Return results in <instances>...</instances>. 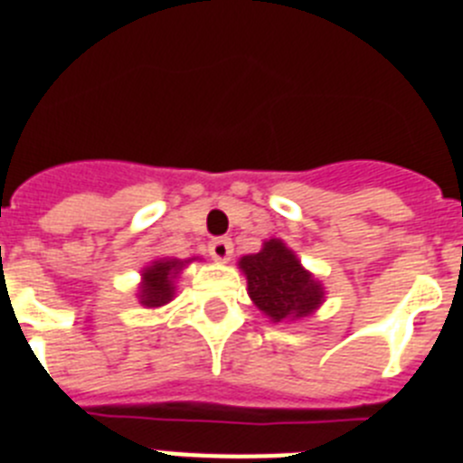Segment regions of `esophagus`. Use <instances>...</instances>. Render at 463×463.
I'll list each match as a JSON object with an SVG mask.
<instances>
[{
	"instance_id": "obj_1",
	"label": "esophagus",
	"mask_w": 463,
	"mask_h": 463,
	"mask_svg": "<svg viewBox=\"0 0 463 463\" xmlns=\"http://www.w3.org/2000/svg\"><path fill=\"white\" fill-rule=\"evenodd\" d=\"M208 252H211L213 260L224 264V261H229L232 252H234V243H232V239H215L208 245Z\"/></svg>"
}]
</instances>
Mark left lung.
<instances>
[{"label":"left lung","instance_id":"left-lung-1","mask_svg":"<svg viewBox=\"0 0 463 463\" xmlns=\"http://www.w3.org/2000/svg\"><path fill=\"white\" fill-rule=\"evenodd\" d=\"M239 269L248 280L250 301L273 325L306 320L325 304L322 280L301 264L282 239L264 241L260 252L241 257Z\"/></svg>","mask_w":463,"mask_h":463}]
</instances>
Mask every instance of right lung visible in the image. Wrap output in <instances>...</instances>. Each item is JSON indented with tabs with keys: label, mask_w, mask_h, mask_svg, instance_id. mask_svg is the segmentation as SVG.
Listing matches in <instances>:
<instances>
[{
	"label": "right lung",
	"mask_w": 463,
	"mask_h": 463,
	"mask_svg": "<svg viewBox=\"0 0 463 463\" xmlns=\"http://www.w3.org/2000/svg\"><path fill=\"white\" fill-rule=\"evenodd\" d=\"M196 260V257H194ZM194 260H174V257H157L146 264L141 271V282L137 288V298L143 308H159L174 301L175 280Z\"/></svg>",
	"instance_id": "right-lung-1"
}]
</instances>
